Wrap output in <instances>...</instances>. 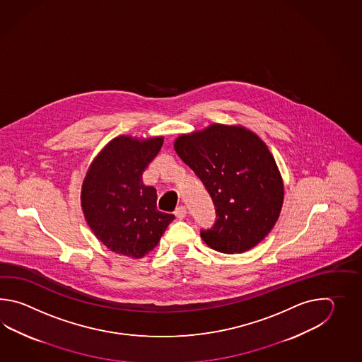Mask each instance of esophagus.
Instances as JSON below:
<instances>
[{
	"mask_svg": "<svg viewBox=\"0 0 362 362\" xmlns=\"http://www.w3.org/2000/svg\"><path fill=\"white\" fill-rule=\"evenodd\" d=\"M175 215H176V217L180 218V220H182L185 216H186V207H185V206H178V207L176 208V211H175Z\"/></svg>",
	"mask_w": 362,
	"mask_h": 362,
	"instance_id": "obj_1",
	"label": "esophagus"
}]
</instances>
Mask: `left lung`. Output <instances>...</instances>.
Wrapping results in <instances>:
<instances>
[{
    "label": "left lung",
    "mask_w": 362,
    "mask_h": 362,
    "mask_svg": "<svg viewBox=\"0 0 362 362\" xmlns=\"http://www.w3.org/2000/svg\"><path fill=\"white\" fill-rule=\"evenodd\" d=\"M175 150L206 186L216 208L200 237L223 254H240L260 243L277 223L284 182L267 145L243 127L212 124L182 134Z\"/></svg>",
    "instance_id": "obj_1"
}]
</instances>
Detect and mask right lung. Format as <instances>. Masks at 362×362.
<instances>
[{
  "label": "right lung",
  "mask_w": 362,
  "mask_h": 362,
  "mask_svg": "<svg viewBox=\"0 0 362 362\" xmlns=\"http://www.w3.org/2000/svg\"><path fill=\"white\" fill-rule=\"evenodd\" d=\"M163 137L119 136L89 167L81 207L95 237L112 252L141 259L159 243L175 215L156 208V190L142 173L160 151Z\"/></svg>",
  "instance_id": "add662e5"
}]
</instances>
